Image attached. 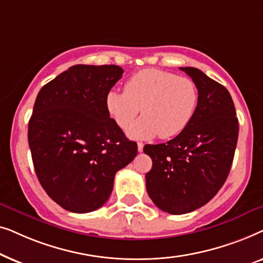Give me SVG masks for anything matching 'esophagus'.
<instances>
[{"label":"esophagus","mask_w":263,"mask_h":263,"mask_svg":"<svg viewBox=\"0 0 263 263\" xmlns=\"http://www.w3.org/2000/svg\"><path fill=\"white\" fill-rule=\"evenodd\" d=\"M138 151L140 153H141L143 151V143L142 142H138Z\"/></svg>","instance_id":"obj_1"}]
</instances>
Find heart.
I'll use <instances>...</instances> for the list:
<instances>
[{"instance_id":"b5f03b06","label":"heart","mask_w":263,"mask_h":263,"mask_svg":"<svg viewBox=\"0 0 263 263\" xmlns=\"http://www.w3.org/2000/svg\"><path fill=\"white\" fill-rule=\"evenodd\" d=\"M199 103V92L192 79L161 69H143L125 82L124 92L110 91L105 105L121 129H128L141 109L143 117L128 130L133 139L157 135L170 139L184 130Z\"/></svg>"}]
</instances>
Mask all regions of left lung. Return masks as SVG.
<instances>
[{
    "label": "left lung",
    "instance_id": "8db88e82",
    "mask_svg": "<svg viewBox=\"0 0 263 263\" xmlns=\"http://www.w3.org/2000/svg\"><path fill=\"white\" fill-rule=\"evenodd\" d=\"M179 69L197 87L195 114L175 139L143 147L153 163L146 174L147 193L170 214L189 213L213 199L228 178L238 139V120L228 89L197 68Z\"/></svg>",
    "mask_w": 263,
    "mask_h": 263
}]
</instances>
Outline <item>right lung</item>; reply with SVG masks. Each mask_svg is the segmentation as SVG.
Instances as JSON below:
<instances>
[{"label": "right lung", "instance_id": "1", "mask_svg": "<svg viewBox=\"0 0 263 263\" xmlns=\"http://www.w3.org/2000/svg\"><path fill=\"white\" fill-rule=\"evenodd\" d=\"M118 66L77 64L44 85L28 122L35 175L64 210L88 213L106 202L115 175L138 154L106 110Z\"/></svg>", "mask_w": 263, "mask_h": 263}]
</instances>
